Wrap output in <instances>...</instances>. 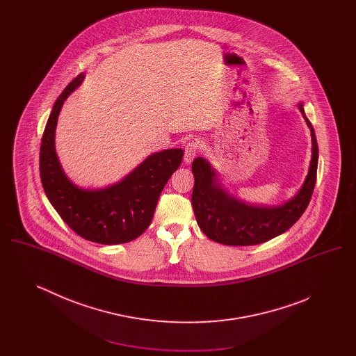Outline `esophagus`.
Listing matches in <instances>:
<instances>
[{
	"label": "esophagus",
	"mask_w": 356,
	"mask_h": 356,
	"mask_svg": "<svg viewBox=\"0 0 356 356\" xmlns=\"http://www.w3.org/2000/svg\"><path fill=\"white\" fill-rule=\"evenodd\" d=\"M199 151V143L197 141H189L184 148V161L186 164H191L193 159L196 157V153Z\"/></svg>",
	"instance_id": "1"
}]
</instances>
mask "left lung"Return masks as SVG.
<instances>
[{
	"instance_id": "8db88e82",
	"label": "left lung",
	"mask_w": 356,
	"mask_h": 356,
	"mask_svg": "<svg viewBox=\"0 0 356 356\" xmlns=\"http://www.w3.org/2000/svg\"><path fill=\"white\" fill-rule=\"evenodd\" d=\"M299 109L311 131L312 157L305 184L298 195L282 205H254L237 200L218 183V175L211 164L196 157L192 163L195 186L192 207L200 229L211 240L225 245H254L268 241L289 229L308 207L318 170V141L303 102Z\"/></svg>"
}]
</instances>
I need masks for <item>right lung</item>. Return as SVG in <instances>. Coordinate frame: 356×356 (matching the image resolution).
Segmentation results:
<instances>
[{"label": "right lung", "instance_id": "1", "mask_svg": "<svg viewBox=\"0 0 356 356\" xmlns=\"http://www.w3.org/2000/svg\"><path fill=\"white\" fill-rule=\"evenodd\" d=\"M84 80L79 74L54 102L40 147V176L45 195L61 219L79 235L99 244L135 240L151 224L159 196L183 160V149H165L147 157L120 183L102 189L74 186L63 170L54 147L63 104Z\"/></svg>", "mask_w": 356, "mask_h": 356}]
</instances>
